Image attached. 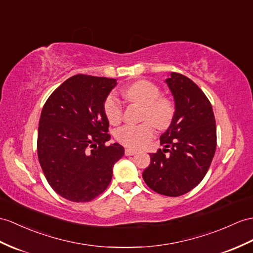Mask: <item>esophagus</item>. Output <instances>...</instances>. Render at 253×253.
Returning a JSON list of instances; mask_svg holds the SVG:
<instances>
[{
    "instance_id": "esophagus-1",
    "label": "esophagus",
    "mask_w": 253,
    "mask_h": 253,
    "mask_svg": "<svg viewBox=\"0 0 253 253\" xmlns=\"http://www.w3.org/2000/svg\"><path fill=\"white\" fill-rule=\"evenodd\" d=\"M125 153H126V156H133V155H135V153H136V150L131 149V148H126Z\"/></svg>"
}]
</instances>
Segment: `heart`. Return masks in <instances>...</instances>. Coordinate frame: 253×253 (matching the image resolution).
Returning a JSON list of instances; mask_svg holds the SVG:
<instances>
[{
	"instance_id": "heart-1",
	"label": "heart",
	"mask_w": 253,
	"mask_h": 253,
	"mask_svg": "<svg viewBox=\"0 0 253 253\" xmlns=\"http://www.w3.org/2000/svg\"><path fill=\"white\" fill-rule=\"evenodd\" d=\"M123 94L132 103L143 106L140 125H126L116 131V139L128 148L138 149L147 145L153 135L155 126L159 130L169 127L174 118L175 106L169 97L161 96V90L151 82L139 80L128 85ZM104 113L112 125L122 119V106L118 98L109 94L104 102Z\"/></svg>"
}]
</instances>
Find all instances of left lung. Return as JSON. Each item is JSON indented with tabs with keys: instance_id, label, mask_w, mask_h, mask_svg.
Listing matches in <instances>:
<instances>
[{
	"instance_id": "left-lung-1",
	"label": "left lung",
	"mask_w": 253,
	"mask_h": 253,
	"mask_svg": "<svg viewBox=\"0 0 253 253\" xmlns=\"http://www.w3.org/2000/svg\"><path fill=\"white\" fill-rule=\"evenodd\" d=\"M175 98V114L144 170L147 186L166 196H180L205 177L217 146V128L209 102L198 84L179 73L166 79Z\"/></svg>"
}]
</instances>
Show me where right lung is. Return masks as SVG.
Segmentation results:
<instances>
[{"mask_svg": "<svg viewBox=\"0 0 253 253\" xmlns=\"http://www.w3.org/2000/svg\"><path fill=\"white\" fill-rule=\"evenodd\" d=\"M116 79L78 75L55 89L42 107L38 156L50 187L62 198L90 202L106 190L115 163L125 155L110 135L104 102Z\"/></svg>", "mask_w": 253, "mask_h": 253, "instance_id": "right-lung-1", "label": "right lung"}]
</instances>
